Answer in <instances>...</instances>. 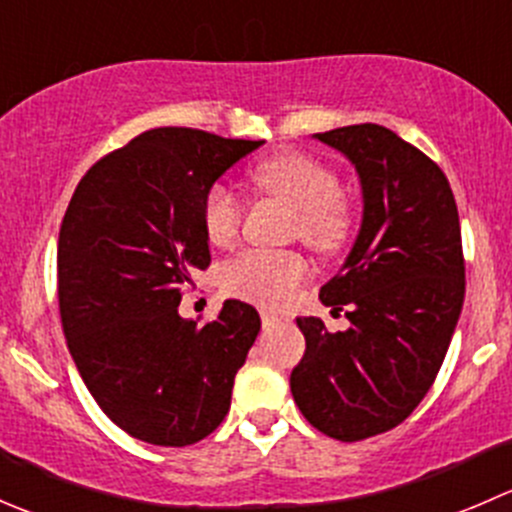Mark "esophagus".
I'll use <instances>...</instances> for the list:
<instances>
[{"label": "esophagus", "mask_w": 512, "mask_h": 512, "mask_svg": "<svg viewBox=\"0 0 512 512\" xmlns=\"http://www.w3.org/2000/svg\"><path fill=\"white\" fill-rule=\"evenodd\" d=\"M260 317H262V324H265V327H275V324H282V317H280V314L267 312V309H262Z\"/></svg>", "instance_id": "obj_1"}]
</instances>
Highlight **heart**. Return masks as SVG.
<instances>
[{
    "label": "heart",
    "instance_id": "heart-1",
    "mask_svg": "<svg viewBox=\"0 0 512 512\" xmlns=\"http://www.w3.org/2000/svg\"><path fill=\"white\" fill-rule=\"evenodd\" d=\"M252 183L294 210L292 235L317 252H334L349 240L354 213L339 190L337 173L317 158L285 151L260 160ZM242 200L227 185H213L203 203L205 235L213 245H230L240 230ZM307 260L297 250H245L223 267V287L262 307H282L307 277Z\"/></svg>",
    "mask_w": 512,
    "mask_h": 512
}]
</instances>
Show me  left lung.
Instances as JSON below:
<instances>
[{"mask_svg":"<svg viewBox=\"0 0 512 512\" xmlns=\"http://www.w3.org/2000/svg\"><path fill=\"white\" fill-rule=\"evenodd\" d=\"M314 138L352 160L364 215L342 272L319 292L334 312L347 304L352 327L299 317L307 349L289 386L317 431L352 443L409 418L446 359L466 297L461 223L443 170L389 128Z\"/></svg>","mask_w":512,"mask_h":512,"instance_id":"obj_1","label":"left lung"}]
</instances>
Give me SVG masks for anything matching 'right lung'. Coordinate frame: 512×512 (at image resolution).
<instances>
[{
	"instance_id": "add662e5",
	"label": "right lung",
	"mask_w": 512,
	"mask_h": 512,
	"mask_svg": "<svg viewBox=\"0 0 512 512\" xmlns=\"http://www.w3.org/2000/svg\"><path fill=\"white\" fill-rule=\"evenodd\" d=\"M262 141L153 128L76 185L59 230V312L71 359L101 411L153 446L203 441L230 411L260 332L227 299L215 322L178 314L190 272L210 265L208 190Z\"/></svg>"
}]
</instances>
